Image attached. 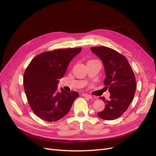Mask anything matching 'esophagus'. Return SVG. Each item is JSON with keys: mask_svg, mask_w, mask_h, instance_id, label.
Returning <instances> with one entry per match:
<instances>
[{"mask_svg": "<svg viewBox=\"0 0 156 156\" xmlns=\"http://www.w3.org/2000/svg\"><path fill=\"white\" fill-rule=\"evenodd\" d=\"M82 96H84V97H85V98H88V99H92V96L89 95V94H85V93H83V94H82Z\"/></svg>", "mask_w": 156, "mask_h": 156, "instance_id": "34e87169", "label": "esophagus"}]
</instances>
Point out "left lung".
<instances>
[{"mask_svg":"<svg viewBox=\"0 0 156 156\" xmlns=\"http://www.w3.org/2000/svg\"><path fill=\"white\" fill-rule=\"evenodd\" d=\"M90 49L104 65V84L111 94L108 100L100 97L105 107L97 115L103 120H115L123 115L133 101L136 90L134 73L127 58L116 51L104 46Z\"/></svg>","mask_w":156,"mask_h":156,"instance_id":"obj_1","label":"left lung"}]
</instances>
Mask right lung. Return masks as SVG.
<instances>
[{
	"label": "right lung",
	"instance_id": "1",
	"mask_svg": "<svg viewBox=\"0 0 156 156\" xmlns=\"http://www.w3.org/2000/svg\"><path fill=\"white\" fill-rule=\"evenodd\" d=\"M81 48H69L42 53L33 58L24 73L23 84L29 104L41 119L55 122L66 115L79 94L67 92L57 85L69 62Z\"/></svg>",
	"mask_w": 156,
	"mask_h": 156
}]
</instances>
